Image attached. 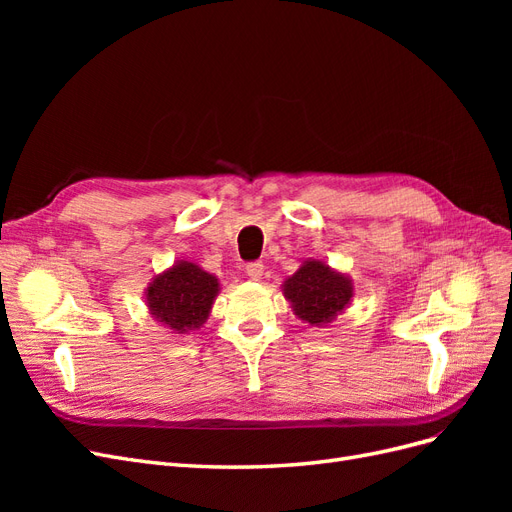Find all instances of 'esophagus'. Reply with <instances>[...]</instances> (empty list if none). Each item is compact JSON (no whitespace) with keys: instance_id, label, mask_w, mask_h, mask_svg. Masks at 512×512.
<instances>
[{"instance_id":"34e87169","label":"esophagus","mask_w":512,"mask_h":512,"mask_svg":"<svg viewBox=\"0 0 512 512\" xmlns=\"http://www.w3.org/2000/svg\"><path fill=\"white\" fill-rule=\"evenodd\" d=\"M245 273L252 277V280H260L262 273H265V265L262 262H250V265L245 267Z\"/></svg>"}]
</instances>
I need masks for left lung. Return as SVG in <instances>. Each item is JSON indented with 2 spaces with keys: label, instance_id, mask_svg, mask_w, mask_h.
<instances>
[{
  "label": "left lung",
  "instance_id": "8db88e82",
  "mask_svg": "<svg viewBox=\"0 0 512 512\" xmlns=\"http://www.w3.org/2000/svg\"><path fill=\"white\" fill-rule=\"evenodd\" d=\"M282 292L294 316L312 327H327L350 305L354 286L346 273L309 258L282 284Z\"/></svg>",
  "mask_w": 512,
  "mask_h": 512
}]
</instances>
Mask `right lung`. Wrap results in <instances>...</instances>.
<instances>
[{"instance_id":"obj_1","label":"right lung","mask_w":512,"mask_h":512,"mask_svg":"<svg viewBox=\"0 0 512 512\" xmlns=\"http://www.w3.org/2000/svg\"><path fill=\"white\" fill-rule=\"evenodd\" d=\"M220 280L190 260H177L173 267L153 275L145 303L153 320L173 333L198 331L207 322Z\"/></svg>"}]
</instances>
